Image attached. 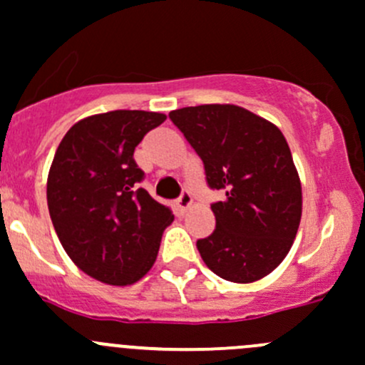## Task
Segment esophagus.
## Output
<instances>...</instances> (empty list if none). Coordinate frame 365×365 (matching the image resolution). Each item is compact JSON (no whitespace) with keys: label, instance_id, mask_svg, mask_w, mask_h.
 <instances>
[{"label":"esophagus","instance_id":"obj_1","mask_svg":"<svg viewBox=\"0 0 365 365\" xmlns=\"http://www.w3.org/2000/svg\"><path fill=\"white\" fill-rule=\"evenodd\" d=\"M175 205H176V209L180 210V212H185V210L189 209L190 205H192V194H190L187 189H183L182 194H180L178 198H176Z\"/></svg>","mask_w":365,"mask_h":365}]
</instances>
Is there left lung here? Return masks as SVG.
<instances>
[{
    "instance_id": "1",
    "label": "left lung",
    "mask_w": 365,
    "mask_h": 365,
    "mask_svg": "<svg viewBox=\"0 0 365 365\" xmlns=\"http://www.w3.org/2000/svg\"><path fill=\"white\" fill-rule=\"evenodd\" d=\"M202 158L207 185L225 194L210 205L216 229L196 241L221 279L252 282L281 264L297 234L302 192L286 138L272 122L232 104L169 113Z\"/></svg>"
}]
</instances>
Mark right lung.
Listing matches in <instances>:
<instances>
[{
  "instance_id": "obj_1",
  "label": "right lung",
  "mask_w": 365,
  "mask_h": 365,
  "mask_svg": "<svg viewBox=\"0 0 365 365\" xmlns=\"http://www.w3.org/2000/svg\"><path fill=\"white\" fill-rule=\"evenodd\" d=\"M165 115L117 110L77 122L53 156L46 183L61 245L84 274L124 286L155 264L171 209L138 187L144 171L133 153Z\"/></svg>"
}]
</instances>
